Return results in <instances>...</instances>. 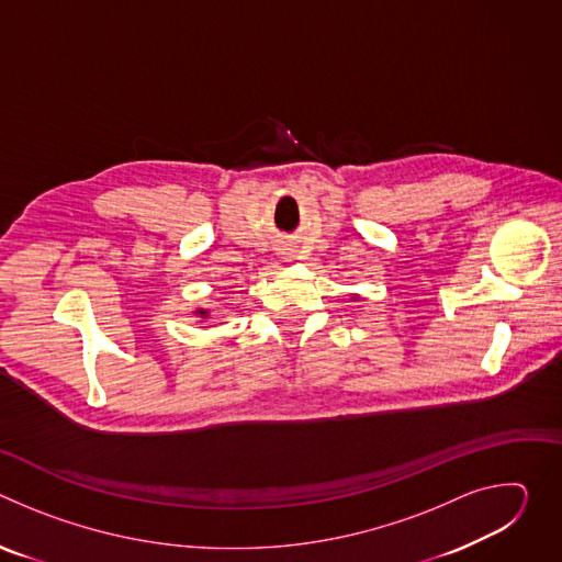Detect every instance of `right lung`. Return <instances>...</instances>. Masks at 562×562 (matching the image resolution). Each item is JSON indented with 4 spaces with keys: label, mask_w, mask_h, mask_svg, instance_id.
I'll use <instances>...</instances> for the list:
<instances>
[{
    "label": "right lung",
    "mask_w": 562,
    "mask_h": 562,
    "mask_svg": "<svg viewBox=\"0 0 562 562\" xmlns=\"http://www.w3.org/2000/svg\"><path fill=\"white\" fill-rule=\"evenodd\" d=\"M200 313H204V311H200Z\"/></svg>",
    "instance_id": "right-lung-1"
}]
</instances>
